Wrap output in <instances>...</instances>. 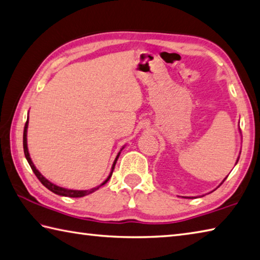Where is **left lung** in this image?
<instances>
[{
	"label": "left lung",
	"instance_id": "obj_1",
	"mask_svg": "<svg viewBox=\"0 0 260 260\" xmlns=\"http://www.w3.org/2000/svg\"><path fill=\"white\" fill-rule=\"evenodd\" d=\"M238 160H239V157H238V159H237V163H238ZM237 163H236V164H237ZM225 179H226V178H225ZM225 179H224V180H225ZM224 180H223V182H224ZM223 182H222V183H223ZM222 183H221V184H222ZM221 184H219V185H221Z\"/></svg>",
	"mask_w": 260,
	"mask_h": 260
}]
</instances>
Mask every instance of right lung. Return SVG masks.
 Wrapping results in <instances>:
<instances>
[{
	"instance_id": "right-lung-1",
	"label": "right lung",
	"mask_w": 260,
	"mask_h": 260,
	"mask_svg": "<svg viewBox=\"0 0 260 260\" xmlns=\"http://www.w3.org/2000/svg\"><path fill=\"white\" fill-rule=\"evenodd\" d=\"M27 129H28V119H27L26 125H24V129H23V151H24V156H26L28 163H29V165H30V168H31V170H32V172L35 173V175L37 176V179H38L39 181H41V182L43 183V185H45V187H46L48 190H51L52 192L56 193V194H58V196H64V197L79 198V197H84V196H87V194H89V193H91V192H94V191H96V190H99V189L102 187V185H104V184L107 182V181H109V180L111 179L112 173H113V170H114V166H115V164H116V160H117V158H119V156H120V154H121V150L124 148V147H122V149L119 151V154L116 155V157H115V159H114V161H113V165H112L111 173H110L109 176H107V179H106L102 184L97 185V187L92 188V189H90V190H71V189H66V188L58 187V185L52 183L51 181H48L46 178H44V176L42 175V173L39 172V171L36 169V166L34 165L32 160H31V158H30V155H29V151H28V146H27Z\"/></svg>"
}]
</instances>
